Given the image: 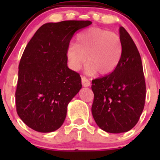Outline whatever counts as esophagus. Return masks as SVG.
I'll return each mask as SVG.
<instances>
[{
    "mask_svg": "<svg viewBox=\"0 0 160 160\" xmlns=\"http://www.w3.org/2000/svg\"><path fill=\"white\" fill-rule=\"evenodd\" d=\"M81 80H82V84H83V87H89L90 85V81L85 77H82Z\"/></svg>",
    "mask_w": 160,
    "mask_h": 160,
    "instance_id": "esophagus-1",
    "label": "esophagus"
}]
</instances>
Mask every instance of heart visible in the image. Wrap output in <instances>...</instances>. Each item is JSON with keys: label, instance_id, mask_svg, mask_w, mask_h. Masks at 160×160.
<instances>
[{"label": "heart", "instance_id": "b5f03b06", "mask_svg": "<svg viewBox=\"0 0 160 160\" xmlns=\"http://www.w3.org/2000/svg\"><path fill=\"white\" fill-rule=\"evenodd\" d=\"M122 55L120 37L108 30L92 27L78 34L76 45L67 49L69 65L79 70L87 61L86 72L90 75L99 72L101 75L110 74L118 65Z\"/></svg>", "mask_w": 160, "mask_h": 160}]
</instances>
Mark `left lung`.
<instances>
[{
  "instance_id": "8db88e82",
  "label": "left lung",
  "mask_w": 160,
  "mask_h": 160,
  "mask_svg": "<svg viewBox=\"0 0 160 160\" xmlns=\"http://www.w3.org/2000/svg\"><path fill=\"white\" fill-rule=\"evenodd\" d=\"M122 55L110 74L92 80L94 98L91 111L101 129L110 133L129 131L139 120L146 101V82L141 56L123 27L119 28Z\"/></svg>"
}]
</instances>
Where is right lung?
Here are the masks:
<instances>
[{
  "instance_id": "add662e5",
  "label": "right lung",
  "mask_w": 160,
  "mask_h": 160,
  "mask_svg": "<svg viewBox=\"0 0 160 160\" xmlns=\"http://www.w3.org/2000/svg\"><path fill=\"white\" fill-rule=\"evenodd\" d=\"M90 21L42 25L25 47L18 66L16 110L22 122L39 132L57 130L67 105L81 89V77L67 67V49L74 33Z\"/></svg>"
}]
</instances>
